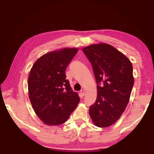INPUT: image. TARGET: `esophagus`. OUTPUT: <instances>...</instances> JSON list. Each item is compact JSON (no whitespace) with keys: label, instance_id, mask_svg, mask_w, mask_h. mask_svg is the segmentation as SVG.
Segmentation results:
<instances>
[{"label":"esophagus","instance_id":"1","mask_svg":"<svg viewBox=\"0 0 154 154\" xmlns=\"http://www.w3.org/2000/svg\"><path fill=\"white\" fill-rule=\"evenodd\" d=\"M80 94H81V95H82V96H84L85 94V90H82V91H80Z\"/></svg>","mask_w":154,"mask_h":154}]
</instances>
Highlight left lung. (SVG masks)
Here are the masks:
<instances>
[{
  "label": "left lung",
  "mask_w": 154,
  "mask_h": 154,
  "mask_svg": "<svg viewBox=\"0 0 154 154\" xmlns=\"http://www.w3.org/2000/svg\"><path fill=\"white\" fill-rule=\"evenodd\" d=\"M92 64L97 83V97L90 106L93 123L108 127L119 119L129 102L134 85L133 67L129 59L108 44L83 48Z\"/></svg>",
  "instance_id": "obj_1"
}]
</instances>
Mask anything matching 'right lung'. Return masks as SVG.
<instances>
[{
	"label": "right lung",
	"instance_id": "1",
	"mask_svg": "<svg viewBox=\"0 0 154 154\" xmlns=\"http://www.w3.org/2000/svg\"><path fill=\"white\" fill-rule=\"evenodd\" d=\"M78 51L67 48L48 53L31 69L27 83L29 98L35 114L46 125L66 122L80 101L65 72Z\"/></svg>",
	"mask_w": 154,
	"mask_h": 154
}]
</instances>
